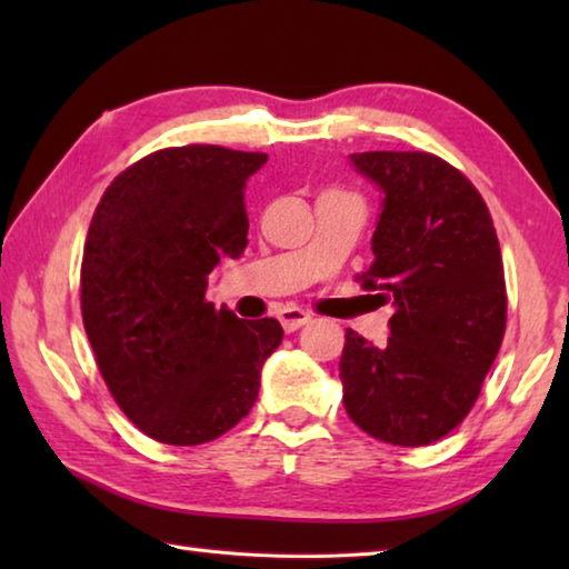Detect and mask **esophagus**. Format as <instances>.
<instances>
[{
  "mask_svg": "<svg viewBox=\"0 0 569 569\" xmlns=\"http://www.w3.org/2000/svg\"><path fill=\"white\" fill-rule=\"evenodd\" d=\"M278 321H281L283 329L291 333V331H298L301 326L311 321V313L301 311V308H286V311H281V316H278Z\"/></svg>",
  "mask_w": 569,
  "mask_h": 569,
  "instance_id": "1",
  "label": "esophagus"
}]
</instances>
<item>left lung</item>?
<instances>
[{
  "instance_id": "8db88e82",
  "label": "left lung",
  "mask_w": 569,
  "mask_h": 569,
  "mask_svg": "<svg viewBox=\"0 0 569 569\" xmlns=\"http://www.w3.org/2000/svg\"><path fill=\"white\" fill-rule=\"evenodd\" d=\"M381 190L363 288L393 306L373 346L346 329L343 407L373 439L427 447L461 423L492 369L507 323L505 268L477 188L429 152H353Z\"/></svg>"
}]
</instances>
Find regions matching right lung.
<instances>
[{
    "label": "right lung",
    "instance_id": "1",
    "mask_svg": "<svg viewBox=\"0 0 569 569\" xmlns=\"http://www.w3.org/2000/svg\"><path fill=\"white\" fill-rule=\"evenodd\" d=\"M266 152L158 150L104 190L84 240L82 321L128 419L172 447L213 441L253 409L283 339L206 301L208 276L248 246L246 182Z\"/></svg>",
    "mask_w": 569,
    "mask_h": 569
}]
</instances>
